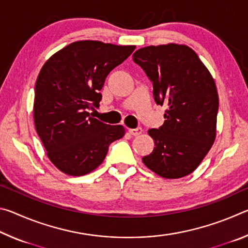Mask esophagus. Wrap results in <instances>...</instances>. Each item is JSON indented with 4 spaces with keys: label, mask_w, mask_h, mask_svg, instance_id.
I'll return each instance as SVG.
<instances>
[{
    "label": "esophagus",
    "mask_w": 248,
    "mask_h": 248,
    "mask_svg": "<svg viewBox=\"0 0 248 248\" xmlns=\"http://www.w3.org/2000/svg\"><path fill=\"white\" fill-rule=\"evenodd\" d=\"M129 133L131 134L133 137H137V136H140L142 133V129L141 128H137V129H128Z\"/></svg>",
    "instance_id": "34e87169"
}]
</instances>
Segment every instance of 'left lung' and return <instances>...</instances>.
Listing matches in <instances>:
<instances>
[{
	"instance_id": "obj_1",
	"label": "left lung",
	"mask_w": 248,
	"mask_h": 248,
	"mask_svg": "<svg viewBox=\"0 0 248 248\" xmlns=\"http://www.w3.org/2000/svg\"><path fill=\"white\" fill-rule=\"evenodd\" d=\"M153 83L156 104L165 105V121L148 133L152 153L142 157L163 178L191 174L215 143L219 95L211 73L186 45L148 46L133 53Z\"/></svg>"
}]
</instances>
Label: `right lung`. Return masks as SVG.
I'll return each instance as SVG.
<instances>
[{"label": "right lung", "mask_w": 248, "mask_h": 248, "mask_svg": "<svg viewBox=\"0 0 248 248\" xmlns=\"http://www.w3.org/2000/svg\"><path fill=\"white\" fill-rule=\"evenodd\" d=\"M134 49L97 40L75 41L52 54L41 68L33 123L48 158L62 173H91L103 163L109 144L124 137V125L104 124L89 109L98 107L105 78Z\"/></svg>", "instance_id": "add662e5"}]
</instances>
